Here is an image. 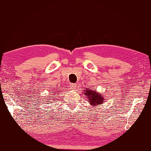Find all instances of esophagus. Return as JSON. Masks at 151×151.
Segmentation results:
<instances>
[{
    "label": "esophagus",
    "mask_w": 151,
    "mask_h": 151,
    "mask_svg": "<svg viewBox=\"0 0 151 151\" xmlns=\"http://www.w3.org/2000/svg\"><path fill=\"white\" fill-rule=\"evenodd\" d=\"M76 87V84H72L70 85V89L71 90H75Z\"/></svg>",
    "instance_id": "obj_1"
}]
</instances>
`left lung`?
Wrapping results in <instances>:
<instances>
[{
  "label": "left lung",
  "mask_w": 151,
  "mask_h": 151,
  "mask_svg": "<svg viewBox=\"0 0 151 151\" xmlns=\"http://www.w3.org/2000/svg\"><path fill=\"white\" fill-rule=\"evenodd\" d=\"M84 95L88 97V101L91 105L97 106L101 105L104 101L103 95L96 92V91H93L92 89L86 90Z\"/></svg>",
  "instance_id": "left-lung-1"
}]
</instances>
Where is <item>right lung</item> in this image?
<instances>
[{
    "mask_svg": "<svg viewBox=\"0 0 151 151\" xmlns=\"http://www.w3.org/2000/svg\"><path fill=\"white\" fill-rule=\"evenodd\" d=\"M59 92H60V91H59Z\"/></svg>",
    "mask_w": 151,
    "mask_h": 151,
    "instance_id": "obj_1",
    "label": "right lung"
}]
</instances>
